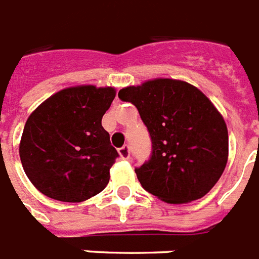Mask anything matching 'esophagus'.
Returning <instances> with one entry per match:
<instances>
[{
  "label": "esophagus",
  "mask_w": 259,
  "mask_h": 259,
  "mask_svg": "<svg viewBox=\"0 0 259 259\" xmlns=\"http://www.w3.org/2000/svg\"><path fill=\"white\" fill-rule=\"evenodd\" d=\"M119 155L120 158L124 159V160H128V159L131 158V151H130V147L128 146H123L119 150Z\"/></svg>",
  "instance_id": "obj_1"
}]
</instances>
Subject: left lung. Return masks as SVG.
Wrapping results in <instances>:
<instances>
[{
	"label": "left lung",
	"mask_w": 259,
	"mask_h": 259,
	"mask_svg": "<svg viewBox=\"0 0 259 259\" xmlns=\"http://www.w3.org/2000/svg\"><path fill=\"white\" fill-rule=\"evenodd\" d=\"M119 97L138 108L152 142L150 160L135 168L143 188L171 204L203 198L229 158L227 125L210 99L174 78L125 87Z\"/></svg>",
	"instance_id": "1"
}]
</instances>
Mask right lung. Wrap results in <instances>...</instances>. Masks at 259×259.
Returning a JSON list of instances; mask_svg holds the SVG:
<instances>
[{
    "mask_svg": "<svg viewBox=\"0 0 259 259\" xmlns=\"http://www.w3.org/2000/svg\"><path fill=\"white\" fill-rule=\"evenodd\" d=\"M115 96L113 87H69L30 113L18 150L25 174L38 191L77 203L104 190L119 154L101 119Z\"/></svg>",
    "mask_w": 259,
    "mask_h": 259,
    "instance_id": "obj_1",
    "label": "right lung"
}]
</instances>
